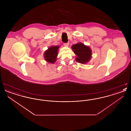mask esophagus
I'll use <instances>...</instances> for the list:
<instances>
[{"label":"esophagus","instance_id":"obj_1","mask_svg":"<svg viewBox=\"0 0 131 131\" xmlns=\"http://www.w3.org/2000/svg\"><path fill=\"white\" fill-rule=\"evenodd\" d=\"M69 45V43H64V45L65 47H68Z\"/></svg>","mask_w":131,"mask_h":131}]
</instances>
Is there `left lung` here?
Returning <instances> with one entry per match:
<instances>
[{"label": "left lung", "mask_w": 131, "mask_h": 131, "mask_svg": "<svg viewBox=\"0 0 131 131\" xmlns=\"http://www.w3.org/2000/svg\"><path fill=\"white\" fill-rule=\"evenodd\" d=\"M72 49L77 56L75 60L78 62L85 64L90 60L92 51L89 47L81 43H79L73 45Z\"/></svg>", "instance_id": "1"}]
</instances>
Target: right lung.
Instances as JSON below:
<instances>
[{
  "label": "right lung",
  "instance_id": "right-lung-1",
  "mask_svg": "<svg viewBox=\"0 0 131 131\" xmlns=\"http://www.w3.org/2000/svg\"><path fill=\"white\" fill-rule=\"evenodd\" d=\"M59 46H51L44 52V58L46 61L50 63H54L56 61Z\"/></svg>",
  "mask_w": 131,
  "mask_h": 131
}]
</instances>
